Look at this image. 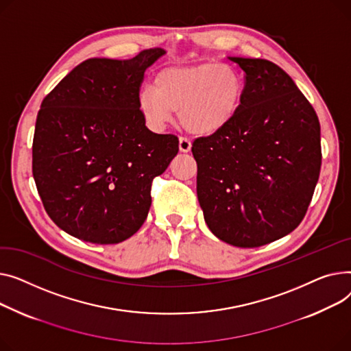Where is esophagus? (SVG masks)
<instances>
[{"label":"esophagus","instance_id":"34e87169","mask_svg":"<svg viewBox=\"0 0 351 351\" xmlns=\"http://www.w3.org/2000/svg\"><path fill=\"white\" fill-rule=\"evenodd\" d=\"M178 147H180L181 153H189L191 150V141L185 137H180Z\"/></svg>","mask_w":351,"mask_h":351}]
</instances>
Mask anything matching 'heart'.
Segmentation results:
<instances>
[{
  "mask_svg": "<svg viewBox=\"0 0 351 351\" xmlns=\"http://www.w3.org/2000/svg\"><path fill=\"white\" fill-rule=\"evenodd\" d=\"M241 75L225 64H199L161 71L154 85L138 93V110L153 130H161L178 112L181 126L198 136H211L238 114L243 97Z\"/></svg>",
  "mask_w": 351,
  "mask_h": 351,
  "instance_id": "heart-1",
  "label": "heart"
}]
</instances>
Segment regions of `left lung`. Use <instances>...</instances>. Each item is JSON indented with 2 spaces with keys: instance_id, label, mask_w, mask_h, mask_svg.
Segmentation results:
<instances>
[{
  "instance_id": "left-lung-1",
  "label": "left lung",
  "mask_w": 351,
  "mask_h": 351,
  "mask_svg": "<svg viewBox=\"0 0 351 351\" xmlns=\"http://www.w3.org/2000/svg\"><path fill=\"white\" fill-rule=\"evenodd\" d=\"M228 59L245 73L242 105L230 126L193 143L197 195L217 238L256 248L302 222L320 174V123L274 62Z\"/></svg>"
}]
</instances>
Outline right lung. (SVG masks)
<instances>
[{"mask_svg": "<svg viewBox=\"0 0 351 351\" xmlns=\"http://www.w3.org/2000/svg\"><path fill=\"white\" fill-rule=\"evenodd\" d=\"M164 53L88 59L43 100L32 174L45 211L66 234L119 243L146 221L152 181L178 153V138L150 132L137 103L144 72Z\"/></svg>", "mask_w": 351, "mask_h": 351, "instance_id": "right-lung-1", "label": "right lung"}]
</instances>
